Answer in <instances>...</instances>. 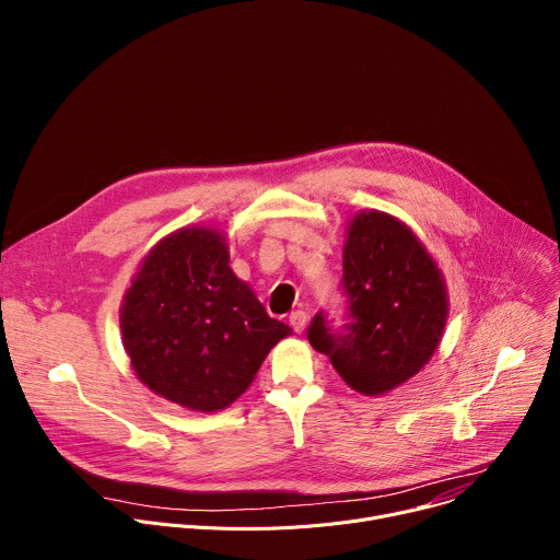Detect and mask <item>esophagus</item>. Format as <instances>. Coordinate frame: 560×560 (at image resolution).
<instances>
[{"label":"esophagus","instance_id":"1","mask_svg":"<svg viewBox=\"0 0 560 560\" xmlns=\"http://www.w3.org/2000/svg\"><path fill=\"white\" fill-rule=\"evenodd\" d=\"M288 322H290V326H292V330H294V332H303L305 322H307V314H305L303 310H294V312H290Z\"/></svg>","mask_w":560,"mask_h":560}]
</instances>
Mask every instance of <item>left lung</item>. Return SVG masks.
<instances>
[{"mask_svg":"<svg viewBox=\"0 0 560 560\" xmlns=\"http://www.w3.org/2000/svg\"><path fill=\"white\" fill-rule=\"evenodd\" d=\"M341 328L322 310L307 326L314 350L330 357L339 376L376 396L412 378L434 354L447 294L441 272L408 225L385 212L352 219L343 248Z\"/></svg>","mask_w":560,"mask_h":560,"instance_id":"obj_1","label":"left lung"}]
</instances>
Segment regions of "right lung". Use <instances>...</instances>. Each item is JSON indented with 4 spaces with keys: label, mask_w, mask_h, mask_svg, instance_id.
<instances>
[{
    "label": "right lung",
    "mask_w": 560,
    "mask_h": 560,
    "mask_svg": "<svg viewBox=\"0 0 560 560\" xmlns=\"http://www.w3.org/2000/svg\"><path fill=\"white\" fill-rule=\"evenodd\" d=\"M290 332L234 277L223 236L208 228L159 242L121 305L124 348L137 376L195 412L228 408Z\"/></svg>",
    "instance_id": "obj_1"
}]
</instances>
